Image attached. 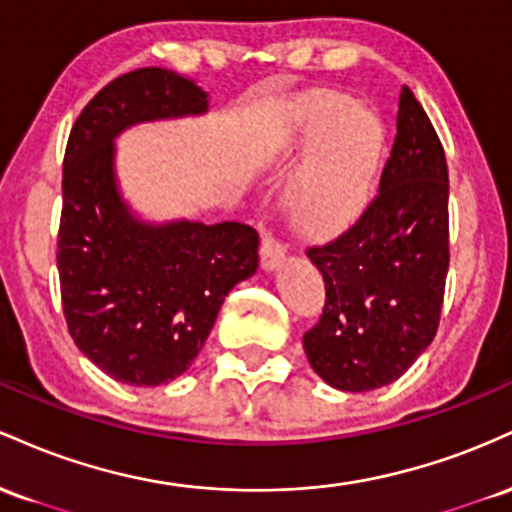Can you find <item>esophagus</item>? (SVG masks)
Segmentation results:
<instances>
[{"instance_id": "34e87169", "label": "esophagus", "mask_w": 512, "mask_h": 512, "mask_svg": "<svg viewBox=\"0 0 512 512\" xmlns=\"http://www.w3.org/2000/svg\"><path fill=\"white\" fill-rule=\"evenodd\" d=\"M284 255H286V245L281 243V240L276 236H272V233H267V236L262 238V245H260L262 267L264 269H274L276 264L284 260Z\"/></svg>"}]
</instances>
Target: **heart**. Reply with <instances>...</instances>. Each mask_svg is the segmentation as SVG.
<instances>
[{"instance_id":"b5f03b06","label":"heart","mask_w":512,"mask_h":512,"mask_svg":"<svg viewBox=\"0 0 512 512\" xmlns=\"http://www.w3.org/2000/svg\"><path fill=\"white\" fill-rule=\"evenodd\" d=\"M296 149L315 146L293 180V202L310 221H342L366 199L378 166L383 129L378 117L346 96H322L305 108Z\"/></svg>"}]
</instances>
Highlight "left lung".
<instances>
[{
  "label": "left lung",
  "mask_w": 512,
  "mask_h": 512,
  "mask_svg": "<svg viewBox=\"0 0 512 512\" xmlns=\"http://www.w3.org/2000/svg\"><path fill=\"white\" fill-rule=\"evenodd\" d=\"M448 190L443 144L404 86L378 192L344 233L308 248L327 298L303 349L327 385L378 390L433 342L450 264Z\"/></svg>",
  "instance_id": "obj_1"
}]
</instances>
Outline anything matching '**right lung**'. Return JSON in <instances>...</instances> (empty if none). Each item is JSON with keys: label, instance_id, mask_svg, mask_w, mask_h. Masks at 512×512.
<instances>
[{"label": "right lung", "instance_id": "right-lung-1", "mask_svg": "<svg viewBox=\"0 0 512 512\" xmlns=\"http://www.w3.org/2000/svg\"><path fill=\"white\" fill-rule=\"evenodd\" d=\"M207 105V93L185 76L134 69L103 86L69 134L57 236L64 320L81 354L117 383L156 387L185 373L223 298L260 260L252 226L146 223L117 190V134L202 115Z\"/></svg>", "mask_w": 512, "mask_h": 512}]
</instances>
